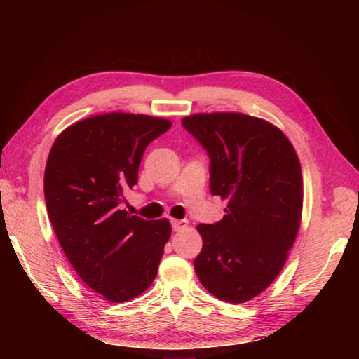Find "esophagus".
Instances as JSON below:
<instances>
[{
    "label": "esophagus",
    "mask_w": 359,
    "mask_h": 359,
    "mask_svg": "<svg viewBox=\"0 0 359 359\" xmlns=\"http://www.w3.org/2000/svg\"><path fill=\"white\" fill-rule=\"evenodd\" d=\"M171 226H172V231H180V230H184V228L187 226V220L172 219V220H171Z\"/></svg>",
    "instance_id": "esophagus-1"
}]
</instances>
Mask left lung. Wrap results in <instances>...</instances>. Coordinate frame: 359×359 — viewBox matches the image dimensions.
<instances>
[{
  "instance_id": "left-lung-1",
  "label": "left lung",
  "mask_w": 359,
  "mask_h": 359,
  "mask_svg": "<svg viewBox=\"0 0 359 359\" xmlns=\"http://www.w3.org/2000/svg\"><path fill=\"white\" fill-rule=\"evenodd\" d=\"M182 125L210 157L211 194L228 203L219 222L197 226L196 274L220 301H250L276 279L299 230V158L284 133L245 114H197Z\"/></svg>"
}]
</instances>
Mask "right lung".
<instances>
[{"label": "right lung", "instance_id": "1", "mask_svg": "<svg viewBox=\"0 0 359 359\" xmlns=\"http://www.w3.org/2000/svg\"><path fill=\"white\" fill-rule=\"evenodd\" d=\"M170 128L142 114H103L65 129L49 152L44 199L53 231L81 280L108 301H129L151 285L171 236L166 219L121 210L144 149Z\"/></svg>", "mask_w": 359, "mask_h": 359}]
</instances>
